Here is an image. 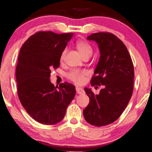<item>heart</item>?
<instances>
[{
  "label": "heart",
  "instance_id": "heart-1",
  "mask_svg": "<svg viewBox=\"0 0 152 152\" xmlns=\"http://www.w3.org/2000/svg\"><path fill=\"white\" fill-rule=\"evenodd\" d=\"M84 79V77L82 75V74L80 73V72H75L74 74H72L71 77H70V80H72V82H73L74 83H77L80 82V80H83Z\"/></svg>",
  "mask_w": 152,
  "mask_h": 152
}]
</instances>
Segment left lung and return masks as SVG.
<instances>
[{"label":"left lung","mask_w":152,"mask_h":152,"mask_svg":"<svg viewBox=\"0 0 152 152\" xmlns=\"http://www.w3.org/2000/svg\"><path fill=\"white\" fill-rule=\"evenodd\" d=\"M72 33L36 32L20 48L16 68L18 96L33 119L41 124L61 122L75 95V87L68 82L50 80L51 68L59 67L61 54Z\"/></svg>","instance_id":"obj_1"}]
</instances>
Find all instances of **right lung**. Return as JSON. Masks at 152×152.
Listing matches in <instances>:
<instances>
[{"label":"right lung","instance_id":"right-lung-1","mask_svg":"<svg viewBox=\"0 0 152 152\" xmlns=\"http://www.w3.org/2000/svg\"><path fill=\"white\" fill-rule=\"evenodd\" d=\"M98 44L100 57L91 84L86 89L90 102L83 111L88 123L102 126L122 115L132 96L134 68L124 43L110 32L93 33L87 37Z\"/></svg>","mask_w":152,"mask_h":152}]
</instances>
